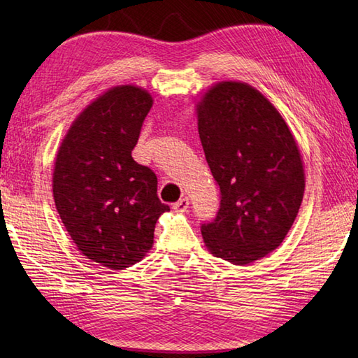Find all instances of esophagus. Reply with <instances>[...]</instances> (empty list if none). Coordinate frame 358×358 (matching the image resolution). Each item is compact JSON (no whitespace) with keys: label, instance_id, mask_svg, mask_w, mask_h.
I'll list each match as a JSON object with an SVG mask.
<instances>
[{"label":"esophagus","instance_id":"obj_1","mask_svg":"<svg viewBox=\"0 0 358 358\" xmlns=\"http://www.w3.org/2000/svg\"><path fill=\"white\" fill-rule=\"evenodd\" d=\"M173 210L175 212H186L189 208V199L187 196H183V199H180L177 203L173 204Z\"/></svg>","mask_w":358,"mask_h":358}]
</instances>
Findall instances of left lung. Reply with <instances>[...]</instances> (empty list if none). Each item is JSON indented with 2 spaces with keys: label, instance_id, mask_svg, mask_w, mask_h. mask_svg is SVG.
<instances>
[{
  "label": "left lung",
  "instance_id": "left-lung-1",
  "mask_svg": "<svg viewBox=\"0 0 358 358\" xmlns=\"http://www.w3.org/2000/svg\"><path fill=\"white\" fill-rule=\"evenodd\" d=\"M199 134L222 192L217 218L201 226L212 255L246 266L277 249L305 194L300 148L268 98L243 81H220L195 104Z\"/></svg>",
  "mask_w": 358,
  "mask_h": 358
}]
</instances>
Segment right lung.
Wrapping results in <instances>:
<instances>
[{
  "mask_svg": "<svg viewBox=\"0 0 358 358\" xmlns=\"http://www.w3.org/2000/svg\"><path fill=\"white\" fill-rule=\"evenodd\" d=\"M152 104L140 86L108 89L72 121L53 164V200L67 234L112 271L146 257L157 220L171 210L157 195V175L132 158Z\"/></svg>",
  "mask_w": 358,
  "mask_h": 358,
  "instance_id": "add662e5",
  "label": "right lung"
}]
</instances>
